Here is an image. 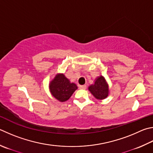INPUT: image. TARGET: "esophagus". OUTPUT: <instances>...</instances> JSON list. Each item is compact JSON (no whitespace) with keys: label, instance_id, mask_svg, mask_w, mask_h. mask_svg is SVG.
Here are the masks:
<instances>
[{"label":"esophagus","instance_id":"obj_1","mask_svg":"<svg viewBox=\"0 0 153 153\" xmlns=\"http://www.w3.org/2000/svg\"><path fill=\"white\" fill-rule=\"evenodd\" d=\"M79 89H82V90H85V89H86V85H80L79 86Z\"/></svg>","mask_w":153,"mask_h":153}]
</instances>
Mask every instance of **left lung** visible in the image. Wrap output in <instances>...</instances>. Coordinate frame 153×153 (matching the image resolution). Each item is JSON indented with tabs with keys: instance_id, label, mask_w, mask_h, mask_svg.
I'll return each instance as SVG.
<instances>
[{
	"instance_id": "1",
	"label": "left lung",
	"mask_w": 153,
	"mask_h": 153,
	"mask_svg": "<svg viewBox=\"0 0 153 153\" xmlns=\"http://www.w3.org/2000/svg\"><path fill=\"white\" fill-rule=\"evenodd\" d=\"M88 89L94 96L98 100H103L108 95V86L103 76L98 77L94 84L90 85Z\"/></svg>"
}]
</instances>
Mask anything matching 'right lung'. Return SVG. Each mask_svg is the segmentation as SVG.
<instances>
[{"label": "right lung", "mask_w": 153, "mask_h": 153, "mask_svg": "<svg viewBox=\"0 0 153 153\" xmlns=\"http://www.w3.org/2000/svg\"><path fill=\"white\" fill-rule=\"evenodd\" d=\"M49 88L55 98L60 102H65L70 98L77 87L74 83H70L63 74H58L50 83Z\"/></svg>", "instance_id": "obj_1"}]
</instances>
